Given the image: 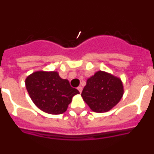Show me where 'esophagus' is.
Here are the masks:
<instances>
[{
    "label": "esophagus",
    "instance_id": "obj_1",
    "mask_svg": "<svg viewBox=\"0 0 154 154\" xmlns=\"http://www.w3.org/2000/svg\"><path fill=\"white\" fill-rule=\"evenodd\" d=\"M77 89H78L79 92L80 93H81L82 91V86H79L78 88H77Z\"/></svg>",
    "mask_w": 154,
    "mask_h": 154
}]
</instances>
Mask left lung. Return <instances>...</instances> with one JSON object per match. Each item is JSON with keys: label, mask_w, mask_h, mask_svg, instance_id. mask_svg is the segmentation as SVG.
Segmentation results:
<instances>
[{"label": "left lung", "mask_w": 154, "mask_h": 154, "mask_svg": "<svg viewBox=\"0 0 154 154\" xmlns=\"http://www.w3.org/2000/svg\"><path fill=\"white\" fill-rule=\"evenodd\" d=\"M123 92L120 79L106 72L98 71L87 79L81 96L93 112H105L120 101Z\"/></svg>", "instance_id": "1"}]
</instances>
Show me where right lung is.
<instances>
[{
	"label": "right lung",
	"instance_id": "obj_1",
	"mask_svg": "<svg viewBox=\"0 0 154 154\" xmlns=\"http://www.w3.org/2000/svg\"><path fill=\"white\" fill-rule=\"evenodd\" d=\"M25 86L35 106L52 115L65 112L73 96L79 94L57 72H35L26 78Z\"/></svg>",
	"mask_w": 154,
	"mask_h": 154
}]
</instances>
